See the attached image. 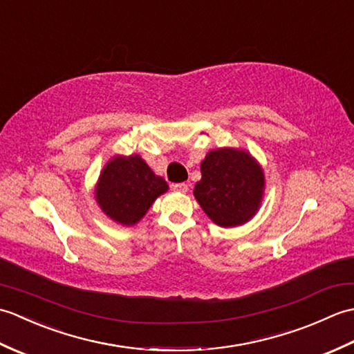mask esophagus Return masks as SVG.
Listing matches in <instances>:
<instances>
[{
    "instance_id": "1",
    "label": "esophagus",
    "mask_w": 354,
    "mask_h": 354,
    "mask_svg": "<svg viewBox=\"0 0 354 354\" xmlns=\"http://www.w3.org/2000/svg\"><path fill=\"white\" fill-rule=\"evenodd\" d=\"M171 189L175 192H179V193H185L187 190H189V185H187L185 183H178V184H171Z\"/></svg>"
}]
</instances>
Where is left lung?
I'll return each instance as SVG.
<instances>
[{
	"label": "left lung",
	"instance_id": "1",
	"mask_svg": "<svg viewBox=\"0 0 354 354\" xmlns=\"http://www.w3.org/2000/svg\"><path fill=\"white\" fill-rule=\"evenodd\" d=\"M194 198L214 223L237 227L259 209L265 176L254 158L237 149L212 150L201 164Z\"/></svg>",
	"mask_w": 354,
	"mask_h": 354
}]
</instances>
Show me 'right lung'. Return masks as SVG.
Instances as JSON below:
<instances>
[{"mask_svg": "<svg viewBox=\"0 0 354 354\" xmlns=\"http://www.w3.org/2000/svg\"><path fill=\"white\" fill-rule=\"evenodd\" d=\"M169 189L138 155L117 156L103 169L95 199L112 221L122 225L137 223L153 201Z\"/></svg>", "mask_w": 354, "mask_h": 354, "instance_id": "obj_1", "label": "right lung"}]
</instances>
